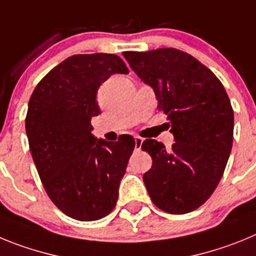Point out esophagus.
I'll return each instance as SVG.
<instances>
[{
    "instance_id": "1",
    "label": "esophagus",
    "mask_w": 256,
    "mask_h": 256,
    "mask_svg": "<svg viewBox=\"0 0 256 256\" xmlns=\"http://www.w3.org/2000/svg\"><path fill=\"white\" fill-rule=\"evenodd\" d=\"M142 142H144V140L141 138V137H134V144H136V150H140L142 146Z\"/></svg>"
}]
</instances>
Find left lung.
<instances>
[{
    "mask_svg": "<svg viewBox=\"0 0 256 256\" xmlns=\"http://www.w3.org/2000/svg\"><path fill=\"white\" fill-rule=\"evenodd\" d=\"M168 115L174 144L146 140L152 165L144 174L154 204L170 214L198 209L218 186L234 140V110L224 87L195 58L176 48L123 52Z\"/></svg>",
    "mask_w": 256,
    "mask_h": 256,
    "instance_id": "8db88e82",
    "label": "left lung"
}]
</instances>
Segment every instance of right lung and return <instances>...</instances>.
<instances>
[{
  "instance_id": "1",
  "label": "right lung",
  "mask_w": 256,
  "mask_h": 256,
  "mask_svg": "<svg viewBox=\"0 0 256 256\" xmlns=\"http://www.w3.org/2000/svg\"><path fill=\"white\" fill-rule=\"evenodd\" d=\"M128 73L112 54L74 55L54 68L29 100L26 130L40 178L52 202L76 220H97L116 204L134 138L97 140L91 119L101 112L100 86Z\"/></svg>"
}]
</instances>
